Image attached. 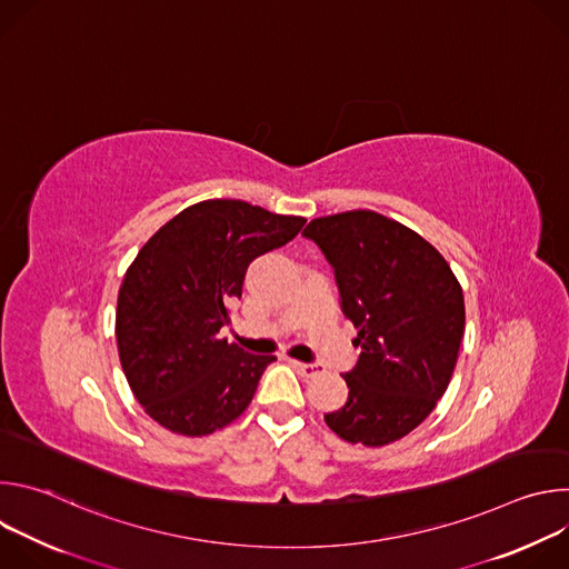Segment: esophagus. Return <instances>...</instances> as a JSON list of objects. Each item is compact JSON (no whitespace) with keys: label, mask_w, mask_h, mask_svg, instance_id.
<instances>
[{"label":"esophagus","mask_w":569,"mask_h":569,"mask_svg":"<svg viewBox=\"0 0 569 569\" xmlns=\"http://www.w3.org/2000/svg\"><path fill=\"white\" fill-rule=\"evenodd\" d=\"M292 365H295V369H297L303 378H315V376L321 373V365H317V362H292Z\"/></svg>","instance_id":"esophagus-1"}]
</instances>
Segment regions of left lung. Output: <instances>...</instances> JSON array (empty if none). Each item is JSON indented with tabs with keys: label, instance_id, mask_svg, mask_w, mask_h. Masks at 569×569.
I'll use <instances>...</instances> for the list:
<instances>
[{
	"label": "left lung",
	"instance_id": "obj_1",
	"mask_svg": "<svg viewBox=\"0 0 569 569\" xmlns=\"http://www.w3.org/2000/svg\"><path fill=\"white\" fill-rule=\"evenodd\" d=\"M303 236L333 268L360 347L345 373L349 398L323 421L349 443L387 446L448 389L466 323L461 286L426 238L369 209L315 218Z\"/></svg>",
	"mask_w": 569,
	"mask_h": 569
}]
</instances>
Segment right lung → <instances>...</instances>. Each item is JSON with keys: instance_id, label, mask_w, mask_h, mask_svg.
<instances>
[{"instance_id": "right-lung-1", "label": "right lung", "mask_w": 569, "mask_h": 569, "mask_svg": "<svg viewBox=\"0 0 569 569\" xmlns=\"http://www.w3.org/2000/svg\"><path fill=\"white\" fill-rule=\"evenodd\" d=\"M303 222L242 200H204L141 248L119 290L117 345L134 398L159 426L204 437L246 412L277 358L218 333L250 263L283 248Z\"/></svg>"}]
</instances>
